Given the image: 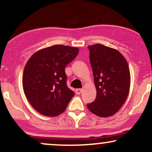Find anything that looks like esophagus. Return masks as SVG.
<instances>
[{
	"instance_id": "1",
	"label": "esophagus",
	"mask_w": 152,
	"mask_h": 152,
	"mask_svg": "<svg viewBox=\"0 0 152 152\" xmlns=\"http://www.w3.org/2000/svg\"><path fill=\"white\" fill-rule=\"evenodd\" d=\"M82 91H83L82 88H76V91H75V92H76V94H80L82 92Z\"/></svg>"
}]
</instances>
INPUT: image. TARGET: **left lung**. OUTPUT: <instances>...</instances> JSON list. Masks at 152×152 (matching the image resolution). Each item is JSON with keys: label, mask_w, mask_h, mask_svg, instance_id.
Segmentation results:
<instances>
[{"label": "left lung", "mask_w": 152, "mask_h": 152, "mask_svg": "<svg viewBox=\"0 0 152 152\" xmlns=\"http://www.w3.org/2000/svg\"><path fill=\"white\" fill-rule=\"evenodd\" d=\"M96 88L95 101L87 104L91 112L109 117L120 109L128 96L130 72L126 58L117 50L102 44L88 46Z\"/></svg>", "instance_id": "left-lung-1"}]
</instances>
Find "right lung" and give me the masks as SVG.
<instances>
[{
    "mask_svg": "<svg viewBox=\"0 0 152 152\" xmlns=\"http://www.w3.org/2000/svg\"><path fill=\"white\" fill-rule=\"evenodd\" d=\"M78 51V48L55 45L36 52L26 63L23 88L28 102L41 114H60L74 96L66 84L65 68Z\"/></svg>",
    "mask_w": 152,
    "mask_h": 152,
    "instance_id": "add662e5",
    "label": "right lung"
}]
</instances>
